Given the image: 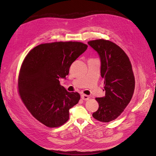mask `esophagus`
Instances as JSON below:
<instances>
[{"mask_svg": "<svg viewBox=\"0 0 156 156\" xmlns=\"http://www.w3.org/2000/svg\"><path fill=\"white\" fill-rule=\"evenodd\" d=\"M81 98L84 101H87L89 100V96L87 95H85V94H82Z\"/></svg>", "mask_w": 156, "mask_h": 156, "instance_id": "obj_1", "label": "esophagus"}]
</instances>
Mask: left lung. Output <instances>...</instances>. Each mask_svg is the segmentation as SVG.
<instances>
[{"instance_id":"1","label":"left lung","mask_w":156,"mask_h":156,"mask_svg":"<svg viewBox=\"0 0 156 156\" xmlns=\"http://www.w3.org/2000/svg\"><path fill=\"white\" fill-rule=\"evenodd\" d=\"M101 59V76L104 79L105 96L96 98L99 103L92 116L102 122L117 119L129 104L135 90V77L129 58L124 50L109 40L88 42Z\"/></svg>"}]
</instances>
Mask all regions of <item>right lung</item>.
Returning <instances> with one entry per match:
<instances>
[{
  "instance_id": "add662e5",
  "label": "right lung",
  "mask_w": 156,
  "mask_h": 156,
  "mask_svg": "<svg viewBox=\"0 0 156 156\" xmlns=\"http://www.w3.org/2000/svg\"><path fill=\"white\" fill-rule=\"evenodd\" d=\"M79 41H56L33 48L23 60L18 77L19 94L30 114L48 127L62 126L80 94L69 92L59 79L69 73L71 65L87 50Z\"/></svg>"
}]
</instances>
